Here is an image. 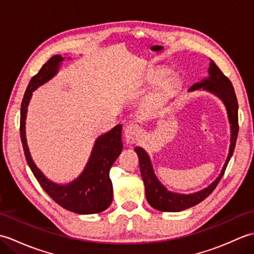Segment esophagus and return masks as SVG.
Listing matches in <instances>:
<instances>
[{
  "mask_svg": "<svg viewBox=\"0 0 254 254\" xmlns=\"http://www.w3.org/2000/svg\"><path fill=\"white\" fill-rule=\"evenodd\" d=\"M142 130L141 127L136 124H128L124 128V137H126V141L128 144H133L137 141V138L141 136Z\"/></svg>",
  "mask_w": 254,
  "mask_h": 254,
  "instance_id": "1",
  "label": "esophagus"
}]
</instances>
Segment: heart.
I'll use <instances>...</instances> for the list:
<instances>
[{
    "mask_svg": "<svg viewBox=\"0 0 254 254\" xmlns=\"http://www.w3.org/2000/svg\"><path fill=\"white\" fill-rule=\"evenodd\" d=\"M170 69L166 68V67H156L150 69V71L146 74L145 76V80L146 83L150 86L158 85V87L156 88L154 93L148 97V99L146 100V104H145V107L146 109L152 111L158 109L160 106H163L166 104L170 98H172L176 94L178 89H179L180 83L179 80L176 78H167L170 75Z\"/></svg>",
    "mask_w": 254,
    "mask_h": 254,
    "instance_id": "b5f03b06",
    "label": "heart"
}]
</instances>
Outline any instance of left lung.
Here are the masks:
<instances>
[{
	"label": "left lung",
	"mask_w": 254,
	"mask_h": 254,
	"mask_svg": "<svg viewBox=\"0 0 254 254\" xmlns=\"http://www.w3.org/2000/svg\"><path fill=\"white\" fill-rule=\"evenodd\" d=\"M199 89L206 90L208 93L217 96L224 102L226 110H227L228 120L230 124V146L227 159L225 161L219 176L207 188L195 193L181 194L167 190V188L163 186V183L156 177L148 154L142 147L136 146L134 150H135V153L138 156L139 170H141L142 179L145 186V195H146V199L150 206L154 207L155 209L161 210V212H181V210L190 208L194 206V205L201 203L203 199L206 198L214 191V189L218 185V182L224 176L226 167H227L234 153L237 136H238L239 126L238 101H237L233 84H231L228 77L225 76L216 64L210 60L208 67V76L202 79L201 82L192 85L189 88V91Z\"/></svg>",
	"instance_id": "1"
}]
</instances>
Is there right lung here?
<instances>
[{
  "label": "right lung",
  "instance_id": "right-lung-1",
  "mask_svg": "<svg viewBox=\"0 0 254 254\" xmlns=\"http://www.w3.org/2000/svg\"><path fill=\"white\" fill-rule=\"evenodd\" d=\"M61 56H53L45 63L40 71L30 79L20 108V138L28 166L41 188L60 206L76 214H96L110 206L113 197L112 182L109 171L122 152V126L118 124L109 132L96 138L93 150L84 170L76 179L59 185L42 174L31 158L26 139V117L32 91L55 77L64 61Z\"/></svg>",
  "mask_w": 254,
  "mask_h": 254
}]
</instances>
